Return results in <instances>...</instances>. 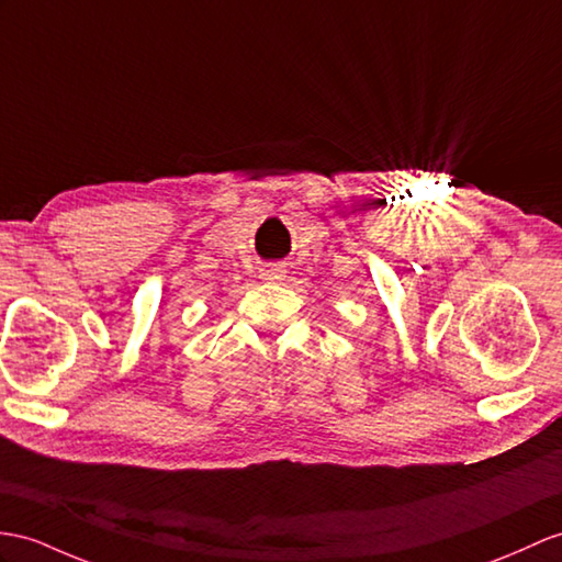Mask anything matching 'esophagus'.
Returning <instances> with one entry per match:
<instances>
[{"mask_svg": "<svg viewBox=\"0 0 562 562\" xmlns=\"http://www.w3.org/2000/svg\"><path fill=\"white\" fill-rule=\"evenodd\" d=\"M285 277V267L283 265H265L259 269V279L262 281H281Z\"/></svg>", "mask_w": 562, "mask_h": 562, "instance_id": "1", "label": "esophagus"}]
</instances>
